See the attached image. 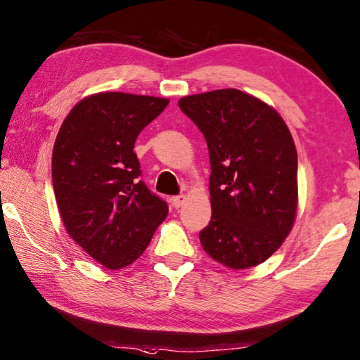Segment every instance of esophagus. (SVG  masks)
Instances as JSON below:
<instances>
[{"label": "esophagus", "mask_w": 360, "mask_h": 360, "mask_svg": "<svg viewBox=\"0 0 360 360\" xmlns=\"http://www.w3.org/2000/svg\"><path fill=\"white\" fill-rule=\"evenodd\" d=\"M186 200H187L186 195H176V197L171 198V203H173L174 208H181L182 205L186 203Z\"/></svg>", "instance_id": "34e87169"}]
</instances>
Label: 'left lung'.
<instances>
[{"label":"left lung","mask_w":360,"mask_h":360,"mask_svg":"<svg viewBox=\"0 0 360 360\" xmlns=\"http://www.w3.org/2000/svg\"><path fill=\"white\" fill-rule=\"evenodd\" d=\"M178 105L208 144L211 221L200 243L214 261L248 269L281 248L298 210V153L276 108L240 89H216Z\"/></svg>","instance_id":"left-lung-1"}]
</instances>
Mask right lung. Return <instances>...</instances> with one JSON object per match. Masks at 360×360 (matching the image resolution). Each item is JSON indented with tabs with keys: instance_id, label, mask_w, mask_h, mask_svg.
Instances as JSON below:
<instances>
[{
	"instance_id": "obj_1",
	"label": "right lung",
	"mask_w": 360,
	"mask_h": 360,
	"mask_svg": "<svg viewBox=\"0 0 360 360\" xmlns=\"http://www.w3.org/2000/svg\"><path fill=\"white\" fill-rule=\"evenodd\" d=\"M168 99L98 93L68 112L53 149L57 208L72 240L107 269L144 253L168 205L139 181L134 142Z\"/></svg>"
}]
</instances>
